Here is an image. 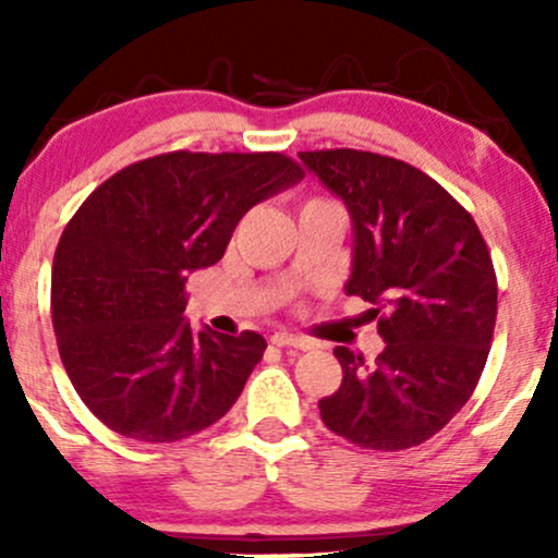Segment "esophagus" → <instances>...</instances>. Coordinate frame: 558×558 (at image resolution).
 <instances>
[{
  "mask_svg": "<svg viewBox=\"0 0 558 558\" xmlns=\"http://www.w3.org/2000/svg\"><path fill=\"white\" fill-rule=\"evenodd\" d=\"M270 341L275 345H280V349H299V351L312 349V341H306V338L301 336H291V332H275Z\"/></svg>",
  "mask_w": 558,
  "mask_h": 558,
  "instance_id": "1",
  "label": "esophagus"
}]
</instances>
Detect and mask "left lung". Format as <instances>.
Masks as SVG:
<instances>
[{"mask_svg": "<svg viewBox=\"0 0 558 558\" xmlns=\"http://www.w3.org/2000/svg\"><path fill=\"white\" fill-rule=\"evenodd\" d=\"M351 217L343 291L369 304L386 349L332 354L343 383L319 401L325 427L369 451L425 444L470 401L496 325V272L483 235L444 185L373 151H301Z\"/></svg>", "mask_w": 558, "mask_h": 558, "instance_id": "left-lung-1", "label": "left lung"}]
</instances>
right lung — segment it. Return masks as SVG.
I'll use <instances>...</instances> for the list:
<instances>
[{"label":"right lung","instance_id":"right-lung-1","mask_svg":"<svg viewBox=\"0 0 558 558\" xmlns=\"http://www.w3.org/2000/svg\"><path fill=\"white\" fill-rule=\"evenodd\" d=\"M301 178L275 151H172L114 172L81 204L54 252L52 325L94 417L144 444L226 417L267 343L191 328L185 280L222 259L254 204Z\"/></svg>","mask_w":558,"mask_h":558}]
</instances>
